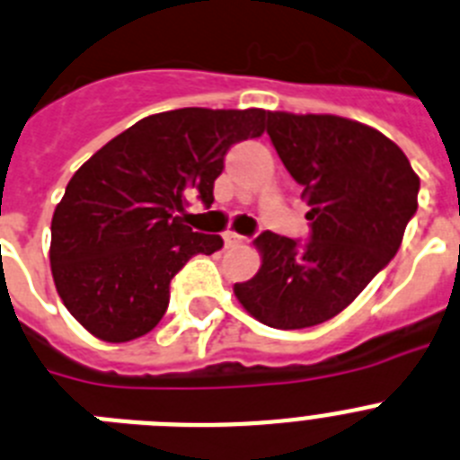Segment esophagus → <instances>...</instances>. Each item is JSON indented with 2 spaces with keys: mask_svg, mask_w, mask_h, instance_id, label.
Listing matches in <instances>:
<instances>
[{
  "mask_svg": "<svg viewBox=\"0 0 460 460\" xmlns=\"http://www.w3.org/2000/svg\"><path fill=\"white\" fill-rule=\"evenodd\" d=\"M223 242H226V246H237V244H242V242H244V237L230 230V233L223 234Z\"/></svg>",
  "mask_w": 460,
  "mask_h": 460,
  "instance_id": "esophagus-1",
  "label": "esophagus"
}]
</instances>
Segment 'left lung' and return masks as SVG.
<instances>
[{"label": "left lung", "mask_w": 460, "mask_h": 460, "mask_svg": "<svg viewBox=\"0 0 460 460\" xmlns=\"http://www.w3.org/2000/svg\"><path fill=\"white\" fill-rule=\"evenodd\" d=\"M268 135L302 186L312 242L262 233L261 270L233 290L256 321L297 331L347 309L398 253L419 176L398 144L351 118L268 111Z\"/></svg>", "instance_id": "1"}]
</instances>
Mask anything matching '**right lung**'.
<instances>
[{"label":"right lung","instance_id":"1","mask_svg":"<svg viewBox=\"0 0 460 460\" xmlns=\"http://www.w3.org/2000/svg\"><path fill=\"white\" fill-rule=\"evenodd\" d=\"M265 109L188 107L153 113L113 137L69 179L50 223V272L74 319L102 342L151 332L170 281L223 246L192 233L190 198L214 202L227 148L265 132Z\"/></svg>","mask_w":460,"mask_h":460}]
</instances>
